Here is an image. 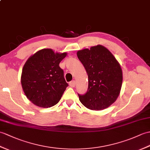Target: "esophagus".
Wrapping results in <instances>:
<instances>
[{
    "label": "esophagus",
    "instance_id": "1",
    "mask_svg": "<svg viewBox=\"0 0 150 150\" xmlns=\"http://www.w3.org/2000/svg\"><path fill=\"white\" fill-rule=\"evenodd\" d=\"M69 86L71 87V88H74V87L75 86V81H72L71 82H69Z\"/></svg>",
    "mask_w": 150,
    "mask_h": 150
}]
</instances>
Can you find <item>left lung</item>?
<instances>
[{
  "label": "left lung",
  "instance_id": "8db88e82",
  "mask_svg": "<svg viewBox=\"0 0 150 150\" xmlns=\"http://www.w3.org/2000/svg\"><path fill=\"white\" fill-rule=\"evenodd\" d=\"M77 57L88 75V88L78 94L81 102L91 110L109 107L120 95L123 82L122 69L112 53L102 45L77 52Z\"/></svg>",
  "mask_w": 150,
  "mask_h": 150
}]
</instances>
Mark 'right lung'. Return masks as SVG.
<instances>
[{"label":"right lung","mask_w":150,"mask_h":150,"mask_svg":"<svg viewBox=\"0 0 150 150\" xmlns=\"http://www.w3.org/2000/svg\"><path fill=\"white\" fill-rule=\"evenodd\" d=\"M67 54L54 53L44 48L30 56L23 66L21 83L23 92L31 102L48 108L61 100L68 86L59 63Z\"/></svg>","instance_id":"obj_1"}]
</instances>
